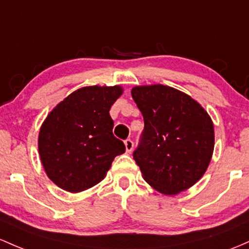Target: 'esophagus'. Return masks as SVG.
<instances>
[{"label": "esophagus", "mask_w": 249, "mask_h": 249, "mask_svg": "<svg viewBox=\"0 0 249 249\" xmlns=\"http://www.w3.org/2000/svg\"><path fill=\"white\" fill-rule=\"evenodd\" d=\"M124 144H125V149H126L127 154H131L133 150V142L131 141V139H126V141L124 142Z\"/></svg>", "instance_id": "esophagus-1"}]
</instances>
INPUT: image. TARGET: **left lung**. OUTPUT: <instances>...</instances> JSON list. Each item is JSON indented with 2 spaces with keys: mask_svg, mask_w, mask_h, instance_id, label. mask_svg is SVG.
Listing matches in <instances>:
<instances>
[{
  "mask_svg": "<svg viewBox=\"0 0 249 249\" xmlns=\"http://www.w3.org/2000/svg\"><path fill=\"white\" fill-rule=\"evenodd\" d=\"M131 94L144 118L142 143L133 152L143 178L166 196L189 189L206 173L214 152L208 112L166 85H139Z\"/></svg>",
  "mask_w": 249,
  "mask_h": 249,
  "instance_id": "8db88e82",
  "label": "left lung"
}]
</instances>
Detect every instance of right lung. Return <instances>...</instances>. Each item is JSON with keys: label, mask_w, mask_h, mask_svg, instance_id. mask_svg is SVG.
<instances>
[{"label": "right lung", "mask_w": 249, "mask_h": 249, "mask_svg": "<svg viewBox=\"0 0 249 249\" xmlns=\"http://www.w3.org/2000/svg\"><path fill=\"white\" fill-rule=\"evenodd\" d=\"M124 93L116 86H85L60 102L43 120L37 147L45 173L54 184L80 193L105 178L125 145L112 133L110 108Z\"/></svg>", "instance_id": "obj_1"}]
</instances>
